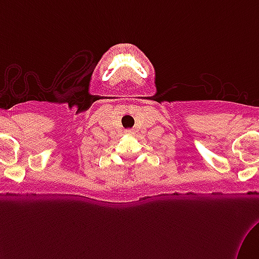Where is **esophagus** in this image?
<instances>
[{"mask_svg":"<svg viewBox=\"0 0 259 259\" xmlns=\"http://www.w3.org/2000/svg\"><path fill=\"white\" fill-rule=\"evenodd\" d=\"M126 133H127V135H133L135 132H133L132 130H128V131H126Z\"/></svg>","mask_w":259,"mask_h":259,"instance_id":"obj_1","label":"esophagus"}]
</instances>
